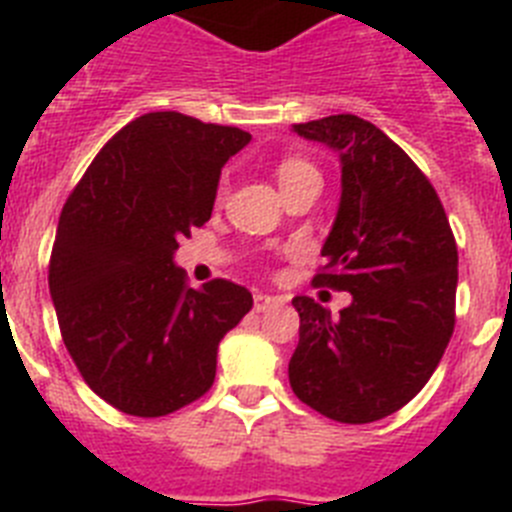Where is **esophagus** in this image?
I'll use <instances>...</instances> for the list:
<instances>
[{
  "label": "esophagus",
  "instance_id": "34e87169",
  "mask_svg": "<svg viewBox=\"0 0 512 512\" xmlns=\"http://www.w3.org/2000/svg\"><path fill=\"white\" fill-rule=\"evenodd\" d=\"M282 302H284L282 297H277V295H264V292H256V295H253V310L266 312V310H271V307H279Z\"/></svg>",
  "mask_w": 512,
  "mask_h": 512
}]
</instances>
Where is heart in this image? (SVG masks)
<instances>
[{"label":"heart","instance_id":"b5f03b06","mask_svg":"<svg viewBox=\"0 0 512 512\" xmlns=\"http://www.w3.org/2000/svg\"><path fill=\"white\" fill-rule=\"evenodd\" d=\"M305 176H318V171L312 169L307 161H300V158H287L277 169L279 187H287V184L297 182V179H305Z\"/></svg>","mask_w":512,"mask_h":512}]
</instances>
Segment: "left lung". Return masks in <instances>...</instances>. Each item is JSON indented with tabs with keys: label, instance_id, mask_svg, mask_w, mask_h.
Instances as JSON below:
<instances>
[{
	"label": "left lung",
	"instance_id": "left-lung-1",
	"mask_svg": "<svg viewBox=\"0 0 512 512\" xmlns=\"http://www.w3.org/2000/svg\"><path fill=\"white\" fill-rule=\"evenodd\" d=\"M341 161V200L315 284L351 292L333 318L295 297L300 343L289 384L338 423H374L408 405L454 333L459 253L436 189L377 125L330 115L295 125Z\"/></svg>",
	"mask_w": 512,
	"mask_h": 512
}]
</instances>
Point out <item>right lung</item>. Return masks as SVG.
I'll list each match as a JSON object with an SVG mask.
<instances>
[{
	"label": "right lung",
	"mask_w": 512,
	"mask_h": 512,
	"mask_svg": "<svg viewBox=\"0 0 512 512\" xmlns=\"http://www.w3.org/2000/svg\"><path fill=\"white\" fill-rule=\"evenodd\" d=\"M246 130L182 112L135 117L66 200L51 253V300L84 382L120 413L158 418L205 395L217 346L251 310L246 287H187L179 238L210 220L220 171Z\"/></svg>",
	"instance_id": "1"
}]
</instances>
